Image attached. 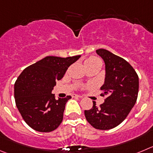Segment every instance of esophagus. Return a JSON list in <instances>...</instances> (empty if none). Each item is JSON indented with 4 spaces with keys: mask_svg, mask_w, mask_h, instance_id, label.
Segmentation results:
<instances>
[{
    "mask_svg": "<svg viewBox=\"0 0 153 153\" xmlns=\"http://www.w3.org/2000/svg\"><path fill=\"white\" fill-rule=\"evenodd\" d=\"M73 97L81 98V97H82V96H81V95H78V94H73Z\"/></svg>",
    "mask_w": 153,
    "mask_h": 153,
    "instance_id": "obj_1",
    "label": "esophagus"
}]
</instances>
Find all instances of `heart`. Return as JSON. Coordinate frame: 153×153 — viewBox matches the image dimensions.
<instances>
[{"label": "heart", "instance_id": "b5f03b06", "mask_svg": "<svg viewBox=\"0 0 153 153\" xmlns=\"http://www.w3.org/2000/svg\"><path fill=\"white\" fill-rule=\"evenodd\" d=\"M94 63H101L100 59L96 56H91L88 59H86L85 62V65H91V64Z\"/></svg>", "mask_w": 153, "mask_h": 153}]
</instances>
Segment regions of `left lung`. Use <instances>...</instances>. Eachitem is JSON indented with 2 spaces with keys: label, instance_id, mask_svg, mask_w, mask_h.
Wrapping results in <instances>:
<instances>
[{
  "label": "left lung",
  "instance_id": "1",
  "mask_svg": "<svg viewBox=\"0 0 153 153\" xmlns=\"http://www.w3.org/2000/svg\"><path fill=\"white\" fill-rule=\"evenodd\" d=\"M96 53L105 62V81L100 88L105 102L99 107L93 101V107L85 110L86 119L94 128L109 130L126 118L136 103L139 78L132 66L122 57L105 49Z\"/></svg>",
  "mask_w": 153,
  "mask_h": 153
}]
</instances>
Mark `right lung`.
<instances>
[{
  "instance_id": "add662e5",
  "label": "right lung",
  "mask_w": 153,
  "mask_h": 153,
  "mask_svg": "<svg viewBox=\"0 0 153 153\" xmlns=\"http://www.w3.org/2000/svg\"><path fill=\"white\" fill-rule=\"evenodd\" d=\"M81 56L62 58L47 56L25 68L14 85L19 112L27 125L39 132L56 129L63 118L65 104L71 96L55 99L52 91L68 67Z\"/></svg>"
}]
</instances>
